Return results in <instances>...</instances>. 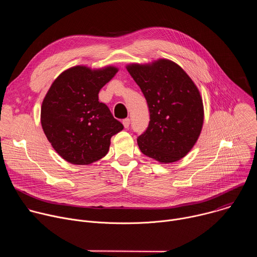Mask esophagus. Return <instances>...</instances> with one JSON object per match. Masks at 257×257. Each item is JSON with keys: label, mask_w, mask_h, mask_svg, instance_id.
<instances>
[{"label": "esophagus", "mask_w": 257, "mask_h": 257, "mask_svg": "<svg viewBox=\"0 0 257 257\" xmlns=\"http://www.w3.org/2000/svg\"><path fill=\"white\" fill-rule=\"evenodd\" d=\"M123 125H124V127H125L126 129H128L129 126H130V119H129V118L124 119V120H123Z\"/></svg>", "instance_id": "obj_1"}]
</instances>
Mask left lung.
<instances>
[{
    "label": "left lung",
    "mask_w": 257,
    "mask_h": 257,
    "mask_svg": "<svg viewBox=\"0 0 257 257\" xmlns=\"http://www.w3.org/2000/svg\"><path fill=\"white\" fill-rule=\"evenodd\" d=\"M128 72L140 87L150 111V124L137 143L141 153L160 163L184 158L203 124L200 93L185 71L169 60L132 64Z\"/></svg>",
    "instance_id": "obj_1"
}]
</instances>
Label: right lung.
Listing matches in <instances>:
<instances>
[{"instance_id":"1","label":"right lung","mask_w":257,"mask_h":257,"mask_svg":"<svg viewBox=\"0 0 257 257\" xmlns=\"http://www.w3.org/2000/svg\"><path fill=\"white\" fill-rule=\"evenodd\" d=\"M118 69L91 70L76 66L64 71L49 89L41 111L44 132L54 150L67 162L89 165L103 158L111 137L123 124L98 100L100 88Z\"/></svg>"}]
</instances>
